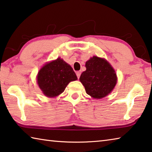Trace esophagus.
Returning <instances> with one entry per match:
<instances>
[{
    "mask_svg": "<svg viewBox=\"0 0 152 152\" xmlns=\"http://www.w3.org/2000/svg\"><path fill=\"white\" fill-rule=\"evenodd\" d=\"M80 74H81V72L80 71L76 72V76H77V77H78V79L80 78Z\"/></svg>",
    "mask_w": 152,
    "mask_h": 152,
    "instance_id": "1",
    "label": "esophagus"
}]
</instances>
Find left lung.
Listing matches in <instances>:
<instances>
[{"label":"left lung","mask_w":152,"mask_h":152,"mask_svg":"<svg viewBox=\"0 0 152 152\" xmlns=\"http://www.w3.org/2000/svg\"><path fill=\"white\" fill-rule=\"evenodd\" d=\"M86 71L80 81L86 93L94 99L104 98L112 92L117 84V77L111 65L104 58L93 56L86 62Z\"/></svg>","instance_id":"8db88e82"}]
</instances>
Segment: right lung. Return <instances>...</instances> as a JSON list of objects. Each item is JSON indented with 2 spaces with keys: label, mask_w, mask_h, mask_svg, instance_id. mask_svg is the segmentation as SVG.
I'll return each mask as SVG.
<instances>
[{
  "label": "right lung",
  "mask_w": 152,
  "mask_h": 152,
  "mask_svg": "<svg viewBox=\"0 0 152 152\" xmlns=\"http://www.w3.org/2000/svg\"><path fill=\"white\" fill-rule=\"evenodd\" d=\"M77 79L72 68L60 58L45 64L37 76L39 87L48 97L60 95L70 82Z\"/></svg>",
  "instance_id": "add662e5"
}]
</instances>
